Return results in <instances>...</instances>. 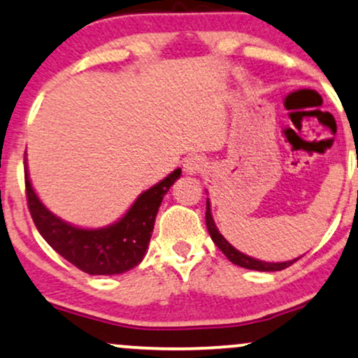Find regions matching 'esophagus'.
I'll return each instance as SVG.
<instances>
[{
	"label": "esophagus",
	"mask_w": 358,
	"mask_h": 358,
	"mask_svg": "<svg viewBox=\"0 0 358 358\" xmlns=\"http://www.w3.org/2000/svg\"><path fill=\"white\" fill-rule=\"evenodd\" d=\"M183 168H185V171H187L188 175L201 173V171H203L206 168L205 157H201V155H192V157L185 158Z\"/></svg>",
	"instance_id": "esophagus-1"
}]
</instances>
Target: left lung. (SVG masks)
I'll return each mask as SVG.
<instances>
[{
    "mask_svg": "<svg viewBox=\"0 0 358 358\" xmlns=\"http://www.w3.org/2000/svg\"><path fill=\"white\" fill-rule=\"evenodd\" d=\"M205 222H206V228H208L210 236H212L213 243L222 250L223 255H225L228 260L231 262V264H235V265H238V266H243V268L258 270V272H278V270L287 268V266H290L292 264H295V262L299 260V258H294V260L280 262V264H272V262H262V260H255V258H252V257H248V255H243L242 252H238V250L231 247V245L228 243L227 240L220 235V231L217 230V225H215V222H213V218H212V213H210L208 200H206Z\"/></svg>",
    "mask_w": 358,
    "mask_h": 358,
    "instance_id": "left-lung-1",
    "label": "left lung"
}]
</instances>
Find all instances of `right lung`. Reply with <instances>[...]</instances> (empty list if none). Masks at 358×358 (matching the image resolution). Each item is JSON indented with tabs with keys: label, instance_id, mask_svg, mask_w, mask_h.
<instances>
[{
	"label": "right lung",
	"instance_id": "add662e5",
	"mask_svg": "<svg viewBox=\"0 0 358 358\" xmlns=\"http://www.w3.org/2000/svg\"><path fill=\"white\" fill-rule=\"evenodd\" d=\"M180 175L182 170L178 168L160 183L141 193L122 220L101 230L76 228L56 218L38 200L27 170L24 188L34 225L55 252L85 273L116 275L128 272L143 260L163 196Z\"/></svg>",
	"mask_w": 358,
	"mask_h": 358
}]
</instances>
